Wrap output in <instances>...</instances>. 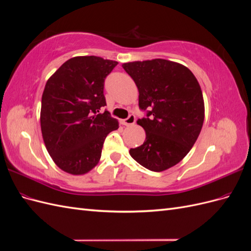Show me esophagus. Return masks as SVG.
<instances>
[{"label": "esophagus", "mask_w": 251, "mask_h": 251, "mask_svg": "<svg viewBox=\"0 0 251 251\" xmlns=\"http://www.w3.org/2000/svg\"><path fill=\"white\" fill-rule=\"evenodd\" d=\"M135 121H136L135 116H134V115H130L126 119L121 121V124L125 125V126H132V125L135 124Z\"/></svg>", "instance_id": "obj_1"}]
</instances>
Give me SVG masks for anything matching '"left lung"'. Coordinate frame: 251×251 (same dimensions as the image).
Returning <instances> with one entry per match:
<instances>
[{"label":"left lung","instance_id":"8db88e82","mask_svg":"<svg viewBox=\"0 0 251 251\" xmlns=\"http://www.w3.org/2000/svg\"><path fill=\"white\" fill-rule=\"evenodd\" d=\"M139 92L147 118L137 120L146 140L130 155L153 172L179 163L191 151L204 121V100L198 80L187 67L155 58L123 64Z\"/></svg>","mask_w":251,"mask_h":251}]
</instances>
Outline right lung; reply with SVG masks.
I'll return each instance as SVG.
<instances>
[{
    "mask_svg": "<svg viewBox=\"0 0 251 251\" xmlns=\"http://www.w3.org/2000/svg\"><path fill=\"white\" fill-rule=\"evenodd\" d=\"M118 63L100 56H75L53 73L42 96L45 146L60 170L83 175L100 160L107 135L119 127L108 111L103 82Z\"/></svg>",
    "mask_w": 251,
    "mask_h": 251,
    "instance_id": "obj_1",
    "label": "right lung"
}]
</instances>
